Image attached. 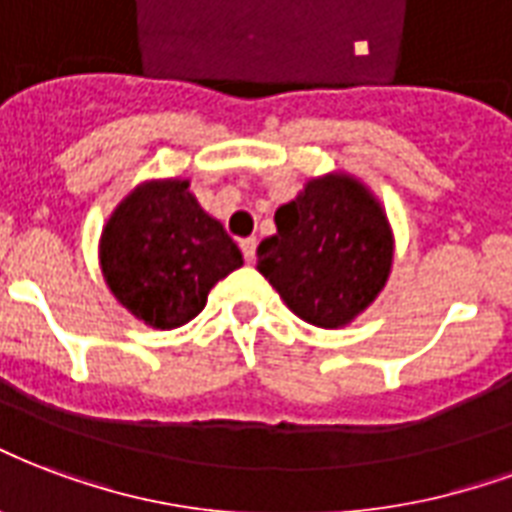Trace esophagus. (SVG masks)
Masks as SVG:
<instances>
[{
    "mask_svg": "<svg viewBox=\"0 0 512 512\" xmlns=\"http://www.w3.org/2000/svg\"><path fill=\"white\" fill-rule=\"evenodd\" d=\"M255 249H257L255 238H244V241H241V252H244L246 263H252V260H255Z\"/></svg>",
    "mask_w": 512,
    "mask_h": 512,
    "instance_id": "34e87169",
    "label": "esophagus"
}]
</instances>
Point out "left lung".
I'll return each instance as SVG.
<instances>
[{
    "instance_id": "8db88e82",
    "label": "left lung",
    "mask_w": 512,
    "mask_h": 512,
    "mask_svg": "<svg viewBox=\"0 0 512 512\" xmlns=\"http://www.w3.org/2000/svg\"><path fill=\"white\" fill-rule=\"evenodd\" d=\"M257 271L287 309L317 328H344L377 301L393 268L391 219L358 176L331 170L276 208Z\"/></svg>"
}]
</instances>
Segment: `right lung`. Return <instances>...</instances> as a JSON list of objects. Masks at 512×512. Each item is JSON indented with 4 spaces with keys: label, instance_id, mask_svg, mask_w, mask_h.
Listing matches in <instances>:
<instances>
[{
    "label": "right lung",
    "instance_id": "add662e5",
    "mask_svg": "<svg viewBox=\"0 0 512 512\" xmlns=\"http://www.w3.org/2000/svg\"><path fill=\"white\" fill-rule=\"evenodd\" d=\"M241 266V249L203 211L189 179L140 181L102 225L105 285L135 320L157 331L198 317L211 287Z\"/></svg>",
    "mask_w": 512,
    "mask_h": 512
}]
</instances>
